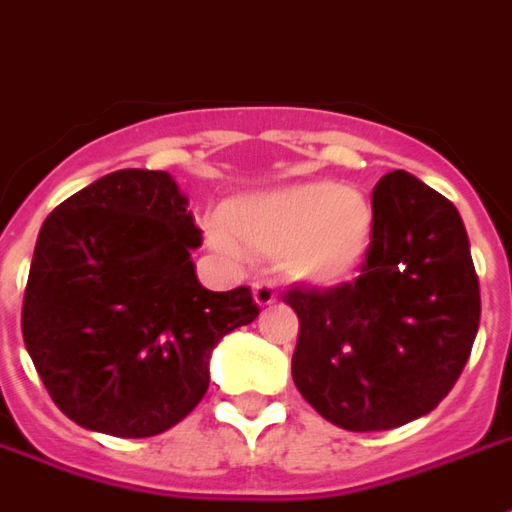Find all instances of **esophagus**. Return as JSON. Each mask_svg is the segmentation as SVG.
<instances>
[{"instance_id": "esophagus-1", "label": "esophagus", "mask_w": 512, "mask_h": 512, "mask_svg": "<svg viewBox=\"0 0 512 512\" xmlns=\"http://www.w3.org/2000/svg\"><path fill=\"white\" fill-rule=\"evenodd\" d=\"M252 299H255L257 307H271L277 301V290L266 279H257L255 285H252Z\"/></svg>"}]
</instances>
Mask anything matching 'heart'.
I'll return each mask as SVG.
<instances>
[{"label":"heart","mask_w":512,"mask_h":512,"mask_svg":"<svg viewBox=\"0 0 512 512\" xmlns=\"http://www.w3.org/2000/svg\"><path fill=\"white\" fill-rule=\"evenodd\" d=\"M216 241L277 257L279 271L307 285H334L362 263L373 208L362 191L334 180L293 183L227 202Z\"/></svg>","instance_id":"b5f03b06"}]
</instances>
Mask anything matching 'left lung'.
<instances>
[{
	"mask_svg": "<svg viewBox=\"0 0 512 512\" xmlns=\"http://www.w3.org/2000/svg\"><path fill=\"white\" fill-rule=\"evenodd\" d=\"M293 381L337 428L389 430L447 397L472 354L480 285L461 213L395 169L373 189V235L354 282L293 285Z\"/></svg>",
	"mask_w": 512,
	"mask_h": 512,
	"instance_id": "obj_1",
	"label": "left lung"
}]
</instances>
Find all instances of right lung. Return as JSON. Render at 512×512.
I'll use <instances>...</instances> for the list:
<instances>
[{"instance_id":"add662e5","label":"right lung","mask_w":512,"mask_h":512,"mask_svg":"<svg viewBox=\"0 0 512 512\" xmlns=\"http://www.w3.org/2000/svg\"><path fill=\"white\" fill-rule=\"evenodd\" d=\"M169 172L117 169L57 205L29 266L21 332L51 400L76 425L158 436L208 392L211 351L257 318L252 290L213 293Z\"/></svg>"}]
</instances>
